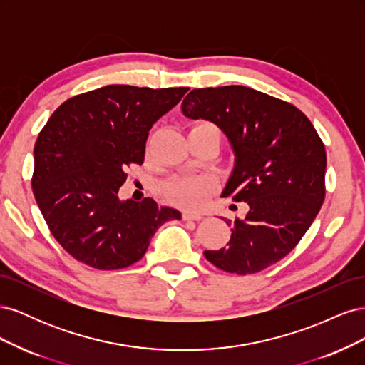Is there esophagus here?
I'll return each mask as SVG.
<instances>
[{"mask_svg": "<svg viewBox=\"0 0 365 365\" xmlns=\"http://www.w3.org/2000/svg\"><path fill=\"white\" fill-rule=\"evenodd\" d=\"M182 219L184 220H201L202 215H200V213H190V212H182Z\"/></svg>", "mask_w": 365, "mask_h": 365, "instance_id": "1", "label": "esophagus"}]
</instances>
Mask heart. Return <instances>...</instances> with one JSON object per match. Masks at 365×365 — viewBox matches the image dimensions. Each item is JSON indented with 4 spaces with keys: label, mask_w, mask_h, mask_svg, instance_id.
<instances>
[{
    "label": "heart",
    "mask_w": 365,
    "mask_h": 365,
    "mask_svg": "<svg viewBox=\"0 0 365 365\" xmlns=\"http://www.w3.org/2000/svg\"><path fill=\"white\" fill-rule=\"evenodd\" d=\"M195 126H207L217 129L208 121H201ZM215 181L205 175H182L176 176L163 185V195L173 205L182 208H201L215 192Z\"/></svg>",
    "instance_id": "heart-1"
}]
</instances>
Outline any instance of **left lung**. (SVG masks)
<instances>
[{
    "label": "left lung",
    "mask_w": 365,
    "mask_h": 365,
    "mask_svg": "<svg viewBox=\"0 0 365 365\" xmlns=\"http://www.w3.org/2000/svg\"><path fill=\"white\" fill-rule=\"evenodd\" d=\"M182 113L225 132L236 164L222 196L250 207L244 219H225L230 242L205 250V259L237 275L269 268L295 248L322 208L324 143L297 106L242 85L192 90Z\"/></svg>",
    "instance_id": "obj_1"
}]
</instances>
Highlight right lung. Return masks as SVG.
<instances>
[{
	"label": "right lung",
	"mask_w": 365,
	"mask_h": 365,
	"mask_svg": "<svg viewBox=\"0 0 365 365\" xmlns=\"http://www.w3.org/2000/svg\"><path fill=\"white\" fill-rule=\"evenodd\" d=\"M187 91L108 85L68 98L51 114L33 150L31 189L71 257L102 271L128 268L164 222L181 219L150 197L121 202L118 189L130 165L145 161L153 123Z\"/></svg>",
	"instance_id": "right-lung-1"
}]
</instances>
